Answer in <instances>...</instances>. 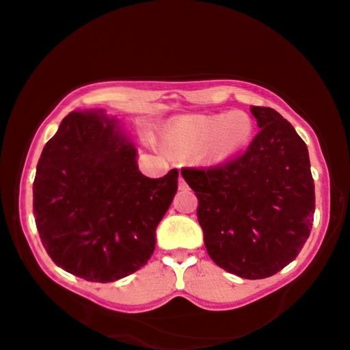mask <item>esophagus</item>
I'll return each instance as SVG.
<instances>
[{
    "mask_svg": "<svg viewBox=\"0 0 350 350\" xmlns=\"http://www.w3.org/2000/svg\"><path fill=\"white\" fill-rule=\"evenodd\" d=\"M187 188H188L187 182H185V179H183V177L180 176V177H179V189H187Z\"/></svg>",
    "mask_w": 350,
    "mask_h": 350,
    "instance_id": "1",
    "label": "esophagus"
}]
</instances>
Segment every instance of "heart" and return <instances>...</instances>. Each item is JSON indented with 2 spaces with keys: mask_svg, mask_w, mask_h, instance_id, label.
Instances as JSON below:
<instances>
[{
  "mask_svg": "<svg viewBox=\"0 0 350 350\" xmlns=\"http://www.w3.org/2000/svg\"><path fill=\"white\" fill-rule=\"evenodd\" d=\"M253 134V122L242 111L179 117L163 134V146L174 156L202 150L206 161L219 162L242 150Z\"/></svg>",
  "mask_w": 350,
  "mask_h": 350,
  "instance_id": "1",
  "label": "heart"
}]
</instances>
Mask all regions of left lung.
Returning a JSON list of instances; mask_svg holds the SVG:
<instances>
[{
    "mask_svg": "<svg viewBox=\"0 0 350 350\" xmlns=\"http://www.w3.org/2000/svg\"><path fill=\"white\" fill-rule=\"evenodd\" d=\"M260 131L247 151L216 167H185L199 199L210 258L228 273L262 280L298 256L315 213L304 140L280 112L252 106Z\"/></svg>",
    "mask_w": 350,
    "mask_h": 350,
    "instance_id": "left-lung-1",
    "label": "left lung"
}]
</instances>
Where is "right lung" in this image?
<instances>
[{"instance_id":"1","label":"right lung","mask_w":350,"mask_h":350,"mask_svg":"<svg viewBox=\"0 0 350 350\" xmlns=\"http://www.w3.org/2000/svg\"><path fill=\"white\" fill-rule=\"evenodd\" d=\"M103 111H72L43 148L33 216L51 259L79 278L112 282L144 267L179 171L144 176L134 145Z\"/></svg>"}]
</instances>
